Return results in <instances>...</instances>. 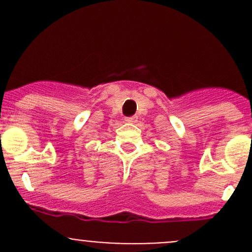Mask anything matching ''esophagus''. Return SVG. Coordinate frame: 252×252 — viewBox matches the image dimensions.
<instances>
[{"label": "esophagus", "instance_id": "obj_1", "mask_svg": "<svg viewBox=\"0 0 252 252\" xmlns=\"http://www.w3.org/2000/svg\"><path fill=\"white\" fill-rule=\"evenodd\" d=\"M126 123H134V122H136V118L135 117H129V118H126Z\"/></svg>", "mask_w": 252, "mask_h": 252}]
</instances>
